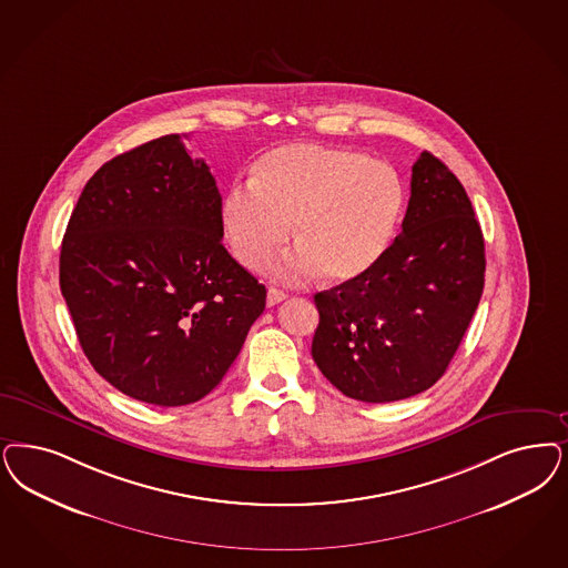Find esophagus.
I'll use <instances>...</instances> for the list:
<instances>
[{
    "label": "esophagus",
    "mask_w": 568,
    "mask_h": 568,
    "mask_svg": "<svg viewBox=\"0 0 568 568\" xmlns=\"http://www.w3.org/2000/svg\"><path fill=\"white\" fill-rule=\"evenodd\" d=\"M283 300H287V294H285L283 290H276V287L268 290V294H266V304H268V306H276V304H281Z\"/></svg>",
    "instance_id": "1"
}]
</instances>
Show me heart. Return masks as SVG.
Masks as SVG:
<instances>
[{
  "instance_id": "1",
  "label": "heart",
  "mask_w": 568,
  "mask_h": 568,
  "mask_svg": "<svg viewBox=\"0 0 568 568\" xmlns=\"http://www.w3.org/2000/svg\"><path fill=\"white\" fill-rule=\"evenodd\" d=\"M405 214V186L390 165L321 144H285L262 156L254 180L231 186L222 229L236 262L257 268L287 241L273 266L283 281L321 271L332 283L369 273Z\"/></svg>"
}]
</instances>
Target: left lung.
Segmentation results:
<instances>
[{"instance_id": "obj_1", "label": "left lung", "mask_w": 568, "mask_h": 568, "mask_svg": "<svg viewBox=\"0 0 568 568\" xmlns=\"http://www.w3.org/2000/svg\"><path fill=\"white\" fill-rule=\"evenodd\" d=\"M485 287V239L468 193L424 151L403 231L372 271L314 295L313 358L342 394L392 403L447 372Z\"/></svg>"}]
</instances>
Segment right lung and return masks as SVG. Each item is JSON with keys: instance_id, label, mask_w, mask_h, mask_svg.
<instances>
[{"instance_id": "right-lung-1", "label": "right lung", "mask_w": 568, "mask_h": 568, "mask_svg": "<svg viewBox=\"0 0 568 568\" xmlns=\"http://www.w3.org/2000/svg\"><path fill=\"white\" fill-rule=\"evenodd\" d=\"M222 196L178 134L106 161L60 247V292L92 367L159 407L191 405L233 365L266 287L222 245Z\"/></svg>"}]
</instances>
